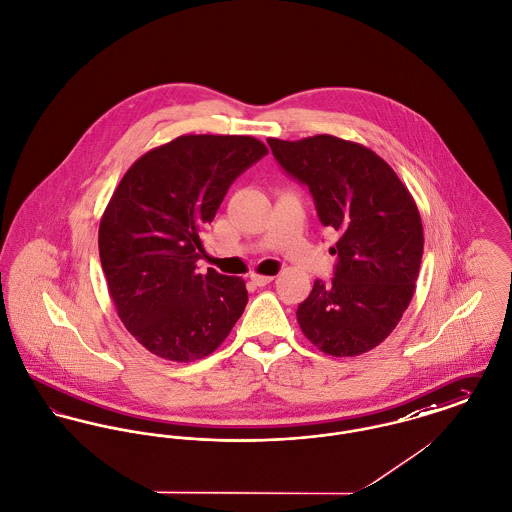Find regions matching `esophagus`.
I'll use <instances>...</instances> for the list:
<instances>
[{
  "mask_svg": "<svg viewBox=\"0 0 512 512\" xmlns=\"http://www.w3.org/2000/svg\"><path fill=\"white\" fill-rule=\"evenodd\" d=\"M250 281H252L254 285H258V287H264V285L272 283L273 275H260V273H252V275H250Z\"/></svg>",
  "mask_w": 512,
  "mask_h": 512,
  "instance_id": "esophagus-1",
  "label": "esophagus"
}]
</instances>
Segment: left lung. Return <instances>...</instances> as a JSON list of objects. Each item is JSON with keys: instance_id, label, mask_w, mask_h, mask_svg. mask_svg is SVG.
Instances as JSON below:
<instances>
[{"instance_id": "obj_1", "label": "left lung", "mask_w": 512, "mask_h": 512, "mask_svg": "<svg viewBox=\"0 0 512 512\" xmlns=\"http://www.w3.org/2000/svg\"><path fill=\"white\" fill-rule=\"evenodd\" d=\"M281 169L308 186L324 227L338 231L332 281H314L297 308L303 334L320 351L355 357L398 326L415 291L423 225L408 188L365 145L340 137L268 139Z\"/></svg>"}]
</instances>
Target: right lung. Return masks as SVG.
Masks as SVG:
<instances>
[{
	"label": "right lung",
	"mask_w": 512,
	"mask_h": 512,
	"mask_svg": "<svg viewBox=\"0 0 512 512\" xmlns=\"http://www.w3.org/2000/svg\"><path fill=\"white\" fill-rule=\"evenodd\" d=\"M266 153L256 137L180 136L141 155L114 190L99 227L104 277L120 320L153 355L204 359L244 312V279L196 262L229 186Z\"/></svg>",
	"instance_id": "obj_1"
}]
</instances>
